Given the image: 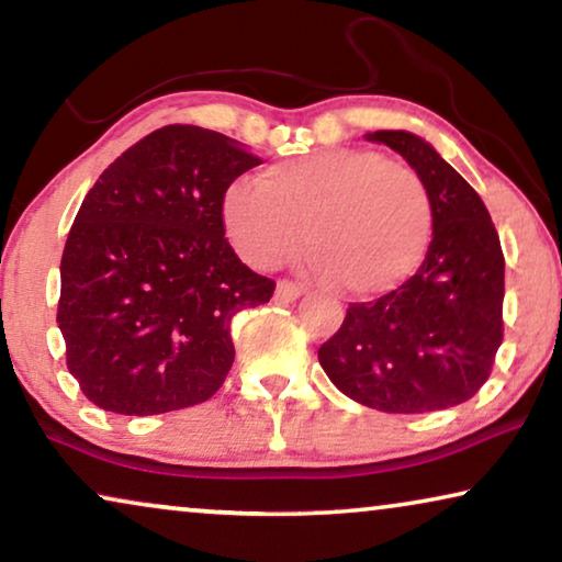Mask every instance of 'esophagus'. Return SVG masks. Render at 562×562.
Instances as JSON below:
<instances>
[{
	"label": "esophagus",
	"mask_w": 562,
	"mask_h": 562,
	"mask_svg": "<svg viewBox=\"0 0 562 562\" xmlns=\"http://www.w3.org/2000/svg\"><path fill=\"white\" fill-rule=\"evenodd\" d=\"M303 292H305L303 284H297L292 280H280L278 290H274V300H278V303H295Z\"/></svg>",
	"instance_id": "34e87169"
}]
</instances>
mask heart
I'll list each match as a JSON object with an SVG mask.
<instances>
[{
  "label": "heart",
  "mask_w": 562,
  "mask_h": 562,
  "mask_svg": "<svg viewBox=\"0 0 562 562\" xmlns=\"http://www.w3.org/2000/svg\"><path fill=\"white\" fill-rule=\"evenodd\" d=\"M221 221L236 251L257 267L290 257L305 226L315 270L353 295H379L420 267L436 216L413 168L341 147L272 165L259 183L234 180Z\"/></svg>",
  "instance_id": "b5f03b06"
}]
</instances>
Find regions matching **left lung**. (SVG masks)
<instances>
[{"label":"left lung","mask_w":562,"mask_h":562,"mask_svg":"<svg viewBox=\"0 0 562 562\" xmlns=\"http://www.w3.org/2000/svg\"><path fill=\"white\" fill-rule=\"evenodd\" d=\"M409 162L432 201V241L397 290L351 303L318 349L346 397L394 415L471 400L492 374L504 338V251L479 193L428 142L409 132L367 134Z\"/></svg>","instance_id":"8db88e82"}]
</instances>
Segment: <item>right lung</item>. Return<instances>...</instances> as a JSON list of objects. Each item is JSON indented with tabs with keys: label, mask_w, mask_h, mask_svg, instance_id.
<instances>
[{
	"label": "right lung",
	"mask_w": 562,
	"mask_h": 562,
	"mask_svg": "<svg viewBox=\"0 0 562 562\" xmlns=\"http://www.w3.org/2000/svg\"><path fill=\"white\" fill-rule=\"evenodd\" d=\"M259 162L226 134L168 124L86 193L60 259L58 326L93 405L162 415L224 384L232 318L274 292L234 255L221 221L226 188Z\"/></svg>",
	"instance_id": "add662e5"
}]
</instances>
